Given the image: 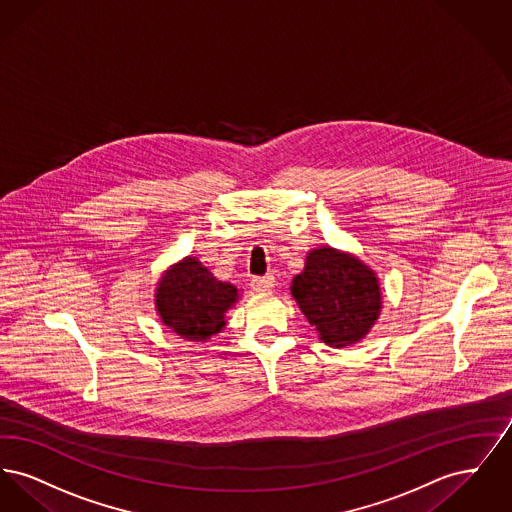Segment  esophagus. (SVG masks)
<instances>
[{
	"instance_id": "esophagus-1",
	"label": "esophagus",
	"mask_w": 512,
	"mask_h": 512,
	"mask_svg": "<svg viewBox=\"0 0 512 512\" xmlns=\"http://www.w3.org/2000/svg\"><path fill=\"white\" fill-rule=\"evenodd\" d=\"M251 286H253L255 292H270L272 286H274V278H272V276H255V278L251 280Z\"/></svg>"
}]
</instances>
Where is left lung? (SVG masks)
Here are the masks:
<instances>
[{"instance_id": "8db88e82", "label": "left lung", "mask_w": 512, "mask_h": 512, "mask_svg": "<svg viewBox=\"0 0 512 512\" xmlns=\"http://www.w3.org/2000/svg\"><path fill=\"white\" fill-rule=\"evenodd\" d=\"M293 299L332 347L363 340L382 309V290L374 270L334 247L313 249L292 282Z\"/></svg>"}]
</instances>
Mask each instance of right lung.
I'll list each match as a JSON object with an SVG mask.
<instances>
[{"mask_svg":"<svg viewBox=\"0 0 512 512\" xmlns=\"http://www.w3.org/2000/svg\"><path fill=\"white\" fill-rule=\"evenodd\" d=\"M238 301V288L217 280L195 257L172 265L159 280L157 313L188 341H207L226 324L224 313Z\"/></svg>","mask_w":512,"mask_h":512,"instance_id":"right-lung-1","label":"right lung"}]
</instances>
